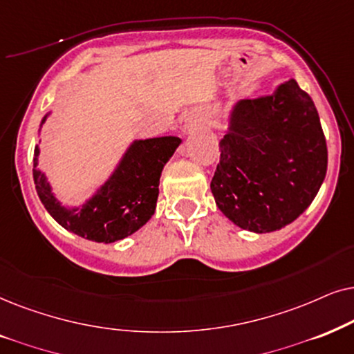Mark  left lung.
Instances as JSON below:
<instances>
[{
  "mask_svg": "<svg viewBox=\"0 0 354 354\" xmlns=\"http://www.w3.org/2000/svg\"><path fill=\"white\" fill-rule=\"evenodd\" d=\"M325 173L327 144L319 113L290 79L272 95L234 105L210 189L234 225L268 233L308 209Z\"/></svg>",
  "mask_w": 354,
  "mask_h": 354,
  "instance_id": "left-lung-1",
  "label": "left lung"
}]
</instances>
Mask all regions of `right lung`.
Segmentation results:
<instances>
[{
    "instance_id": "obj_1",
    "label": "right lung",
    "mask_w": 354,
    "mask_h": 354,
    "mask_svg": "<svg viewBox=\"0 0 354 354\" xmlns=\"http://www.w3.org/2000/svg\"><path fill=\"white\" fill-rule=\"evenodd\" d=\"M45 120L46 116L41 122ZM180 144L181 139L173 136L136 140L110 180L91 201L77 209H66L51 194L45 174L37 167L39 147H35L34 183L37 194L48 214L68 232L91 241L115 243L138 232L153 215L160 174Z\"/></svg>"
}]
</instances>
